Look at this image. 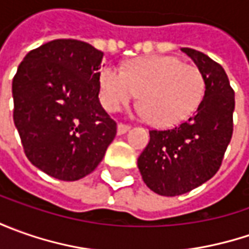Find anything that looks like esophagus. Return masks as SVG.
Instances as JSON below:
<instances>
[{
    "label": "esophagus",
    "mask_w": 249,
    "mask_h": 249,
    "mask_svg": "<svg viewBox=\"0 0 249 249\" xmlns=\"http://www.w3.org/2000/svg\"><path fill=\"white\" fill-rule=\"evenodd\" d=\"M130 130L129 124H126V123H119L118 124V134L122 136V134H124V133H127Z\"/></svg>",
    "instance_id": "esophagus-1"
}]
</instances>
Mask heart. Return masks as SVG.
I'll list each match as a JSON object with an SVG mask.
<instances>
[{
  "label": "heart",
  "mask_w": 249,
  "mask_h": 249,
  "mask_svg": "<svg viewBox=\"0 0 249 249\" xmlns=\"http://www.w3.org/2000/svg\"><path fill=\"white\" fill-rule=\"evenodd\" d=\"M201 69L176 56H151L130 62L124 72L107 66L100 73V101L118 112L140 94L139 105L149 123L173 126L191 116L204 100Z\"/></svg>",
  "instance_id": "b5f03b06"
}]
</instances>
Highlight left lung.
<instances>
[{"label":"left lung","instance_id":"obj_1","mask_svg":"<svg viewBox=\"0 0 249 249\" xmlns=\"http://www.w3.org/2000/svg\"><path fill=\"white\" fill-rule=\"evenodd\" d=\"M181 51L205 77L204 100L186 122L149 130L148 145L137 160L144 183L163 196L186 194L215 176L233 136L234 90L225 69L193 48Z\"/></svg>","mask_w":249,"mask_h":249}]
</instances>
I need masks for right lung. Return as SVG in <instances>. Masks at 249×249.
<instances>
[{
  "instance_id": "obj_1",
  "label": "right lung",
  "mask_w": 249,
  "mask_h": 249,
  "mask_svg": "<svg viewBox=\"0 0 249 249\" xmlns=\"http://www.w3.org/2000/svg\"><path fill=\"white\" fill-rule=\"evenodd\" d=\"M104 53L61 38L32 50L12 82L14 122L27 159L63 181L90 175L116 136L101 107Z\"/></svg>"
}]
</instances>
